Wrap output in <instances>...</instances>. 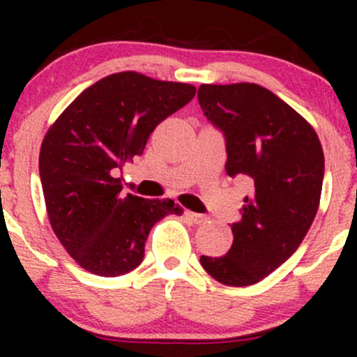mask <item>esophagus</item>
<instances>
[{
	"label": "esophagus",
	"mask_w": 357,
	"mask_h": 357,
	"mask_svg": "<svg viewBox=\"0 0 357 357\" xmlns=\"http://www.w3.org/2000/svg\"><path fill=\"white\" fill-rule=\"evenodd\" d=\"M186 218H188L193 225H205V222H207V215L197 214V212L186 211Z\"/></svg>",
	"instance_id": "1"
}]
</instances>
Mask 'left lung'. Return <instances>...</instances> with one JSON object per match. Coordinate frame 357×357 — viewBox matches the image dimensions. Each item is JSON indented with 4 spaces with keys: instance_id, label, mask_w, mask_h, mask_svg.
I'll return each instance as SVG.
<instances>
[{
    "instance_id": "obj_1",
    "label": "left lung",
    "mask_w": 357,
    "mask_h": 357,
    "mask_svg": "<svg viewBox=\"0 0 357 357\" xmlns=\"http://www.w3.org/2000/svg\"><path fill=\"white\" fill-rule=\"evenodd\" d=\"M199 102L226 136V174L252 183L228 254L202 255L200 262L222 285H254L297 250L314 221L325 172L321 143L298 112L254 82L202 84Z\"/></svg>"
}]
</instances>
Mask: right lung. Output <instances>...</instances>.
I'll return each instance as SVG.
<instances>
[{
    "label": "right lung",
    "mask_w": 357,
    "mask_h": 357,
    "mask_svg": "<svg viewBox=\"0 0 357 357\" xmlns=\"http://www.w3.org/2000/svg\"><path fill=\"white\" fill-rule=\"evenodd\" d=\"M195 91L185 82L117 72L84 89L46 131L39 176L50 225L86 271L121 276L138 268L152 226L183 212L171 199L124 195L115 172L142 155L153 129Z\"/></svg>",
    "instance_id": "add662e5"
}]
</instances>
